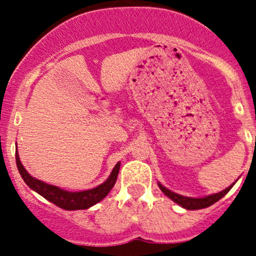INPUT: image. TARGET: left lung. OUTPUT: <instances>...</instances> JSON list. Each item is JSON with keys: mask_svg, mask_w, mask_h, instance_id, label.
Segmentation results:
<instances>
[{"mask_svg": "<svg viewBox=\"0 0 256 256\" xmlns=\"http://www.w3.org/2000/svg\"><path fill=\"white\" fill-rule=\"evenodd\" d=\"M236 182H234L233 184L229 186L228 188H226L224 190H222V192L214 193V194H209V196H206V197H200V198L184 197V196H180V194H178V193L172 192V190H170L168 188H166L164 186H162L160 182L157 183V184H158L160 190H161L162 192H164V194L170 198V200H172L174 203H177L178 206H180V207L184 208V209H188V210H196V209L207 208V207H209V206H212V204H214L216 202H218L220 198H223L224 196H226V193L232 190V187L236 184Z\"/></svg>", "mask_w": 256, "mask_h": 256, "instance_id": "1", "label": "left lung"}]
</instances>
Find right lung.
Wrapping results in <instances>:
<instances>
[{
    "instance_id": "right-lung-1",
    "label": "right lung",
    "mask_w": 256,
    "mask_h": 256,
    "mask_svg": "<svg viewBox=\"0 0 256 256\" xmlns=\"http://www.w3.org/2000/svg\"><path fill=\"white\" fill-rule=\"evenodd\" d=\"M16 164L20 177L23 178L26 184L30 190L37 192L38 194H40L43 198H46L49 202L56 204V207L66 209V210H78V209H88L92 207V206L99 203L100 200H102L109 194V192L112 190V187L116 183V178H118L121 162H118L115 164L112 174H110V176L108 177V180L104 183L99 184L98 187L92 188V190H80V192L66 190L63 188H59L53 184H48V183L43 182V180L30 176L27 172V170L20 164L18 151H16Z\"/></svg>"
}]
</instances>
